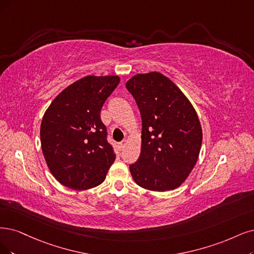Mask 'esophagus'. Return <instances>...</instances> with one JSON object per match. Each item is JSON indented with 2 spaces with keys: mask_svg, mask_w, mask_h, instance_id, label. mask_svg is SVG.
I'll use <instances>...</instances> for the list:
<instances>
[{
  "mask_svg": "<svg viewBox=\"0 0 254 254\" xmlns=\"http://www.w3.org/2000/svg\"><path fill=\"white\" fill-rule=\"evenodd\" d=\"M126 145H127V140H124V141L119 143V147H120V149H124Z\"/></svg>",
  "mask_w": 254,
  "mask_h": 254,
  "instance_id": "obj_1",
  "label": "esophagus"
}]
</instances>
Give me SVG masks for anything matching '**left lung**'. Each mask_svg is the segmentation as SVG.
Returning a JSON list of instances; mask_svg holds the SVG:
<instances>
[{
	"instance_id": "left-lung-1",
	"label": "left lung",
	"mask_w": 254,
	"mask_h": 254,
	"mask_svg": "<svg viewBox=\"0 0 254 254\" xmlns=\"http://www.w3.org/2000/svg\"><path fill=\"white\" fill-rule=\"evenodd\" d=\"M142 119L141 153L129 165L134 181L154 191L173 190L199 158L202 127L183 92L159 72L136 74L126 83Z\"/></svg>"
}]
</instances>
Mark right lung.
I'll return each instance as SVG.
<instances>
[{
    "label": "right lung",
    "mask_w": 254,
    "mask_h": 254,
    "mask_svg": "<svg viewBox=\"0 0 254 254\" xmlns=\"http://www.w3.org/2000/svg\"><path fill=\"white\" fill-rule=\"evenodd\" d=\"M119 81L117 75H88L63 90L45 112V160L55 179L69 189L84 190L101 184L115 161L100 111Z\"/></svg>",
    "instance_id": "1"
}]
</instances>
